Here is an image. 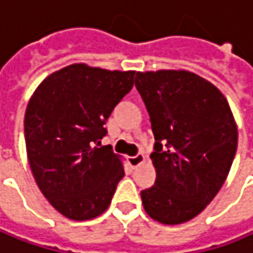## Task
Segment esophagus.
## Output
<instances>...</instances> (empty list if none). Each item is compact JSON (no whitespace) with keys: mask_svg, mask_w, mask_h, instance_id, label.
Returning a JSON list of instances; mask_svg holds the SVG:
<instances>
[{"mask_svg":"<svg viewBox=\"0 0 253 253\" xmlns=\"http://www.w3.org/2000/svg\"><path fill=\"white\" fill-rule=\"evenodd\" d=\"M144 154L142 153H138L136 155H134V157H129V164H131V167L132 169H135V167H138L139 164H142L144 163Z\"/></svg>","mask_w":253,"mask_h":253,"instance_id":"esophagus-1","label":"esophagus"}]
</instances>
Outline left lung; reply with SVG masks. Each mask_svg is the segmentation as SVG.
<instances>
[{
    "label": "left lung",
    "instance_id": "obj_1",
    "mask_svg": "<svg viewBox=\"0 0 253 253\" xmlns=\"http://www.w3.org/2000/svg\"><path fill=\"white\" fill-rule=\"evenodd\" d=\"M135 87L150 114L157 178L141 191L145 211L164 225L196 217L223 186L238 128L222 92L186 70L138 72Z\"/></svg>",
    "mask_w": 253,
    "mask_h": 253
}]
</instances>
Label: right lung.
<instances>
[{"label": "right lung", "instance_id": "add662e5", "mask_svg": "<svg viewBox=\"0 0 253 253\" xmlns=\"http://www.w3.org/2000/svg\"><path fill=\"white\" fill-rule=\"evenodd\" d=\"M134 75L72 64L45 78L28 102L24 136L31 171L51 206L72 220L102 214L125 175L100 139Z\"/></svg>", "mask_w": 253, "mask_h": 253}]
</instances>
